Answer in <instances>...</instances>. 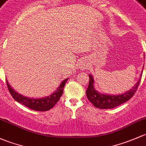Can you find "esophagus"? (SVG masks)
Returning a JSON list of instances; mask_svg holds the SVG:
<instances>
[{
  "label": "esophagus",
  "instance_id": "34e87169",
  "mask_svg": "<svg viewBox=\"0 0 146 146\" xmlns=\"http://www.w3.org/2000/svg\"><path fill=\"white\" fill-rule=\"evenodd\" d=\"M86 67V62L83 61L82 63L80 64V68L82 69V70H84V69H85Z\"/></svg>",
  "mask_w": 146,
  "mask_h": 146
}]
</instances>
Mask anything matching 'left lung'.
Returning <instances> with one entry per match:
<instances>
[{"label": "left lung", "mask_w": 146, "mask_h": 146, "mask_svg": "<svg viewBox=\"0 0 146 146\" xmlns=\"http://www.w3.org/2000/svg\"><path fill=\"white\" fill-rule=\"evenodd\" d=\"M141 76H142V74H141V78L139 82L131 89L129 90L127 92L124 93V94H121V95L112 96L100 94L98 92H97L94 86V80L93 79V76L91 75H89V84H88V86L87 88L86 91L87 98L97 108L111 109V108H115V107L128 101L129 99L131 98L132 96L134 95L138 87H139V84H140Z\"/></svg>", "instance_id": "1"}]
</instances>
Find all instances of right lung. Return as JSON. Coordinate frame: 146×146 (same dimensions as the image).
I'll list each match as a JSON object with an SVG mask.
<instances>
[{"instance_id": "1", "label": "right lung", "mask_w": 146, "mask_h": 146, "mask_svg": "<svg viewBox=\"0 0 146 146\" xmlns=\"http://www.w3.org/2000/svg\"><path fill=\"white\" fill-rule=\"evenodd\" d=\"M67 79H64L60 84L57 91L52 94H51L50 96L37 99L29 98H27L20 95L11 88L7 81H6V84H7V88H8L11 96L18 103H22V105L33 110L48 111L50 110L52 107L55 106V105L59 101L60 98L63 94V89H64V86L67 82Z\"/></svg>"}]
</instances>
